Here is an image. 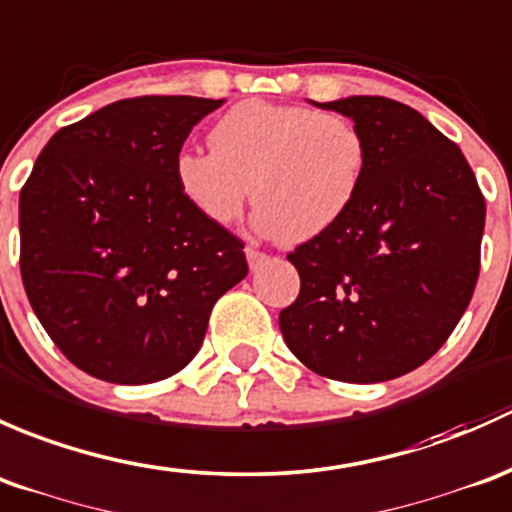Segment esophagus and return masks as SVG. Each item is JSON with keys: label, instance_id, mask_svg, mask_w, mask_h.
I'll return each mask as SVG.
<instances>
[{"label": "esophagus", "instance_id": "obj_1", "mask_svg": "<svg viewBox=\"0 0 512 512\" xmlns=\"http://www.w3.org/2000/svg\"><path fill=\"white\" fill-rule=\"evenodd\" d=\"M246 258H249L251 268H258L261 263L268 261V254H263V251H258V249H254V246H249V249H246Z\"/></svg>", "mask_w": 512, "mask_h": 512}]
</instances>
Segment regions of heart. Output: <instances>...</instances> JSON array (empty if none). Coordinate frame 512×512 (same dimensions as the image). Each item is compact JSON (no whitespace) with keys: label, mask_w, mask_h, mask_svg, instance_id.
<instances>
[{"label":"heart","mask_w":512,"mask_h":512,"mask_svg":"<svg viewBox=\"0 0 512 512\" xmlns=\"http://www.w3.org/2000/svg\"><path fill=\"white\" fill-rule=\"evenodd\" d=\"M209 145L177 152L182 197L207 221L226 226L254 194L258 234L291 244L325 234L350 212L370 162L365 133L352 118L268 100L226 110Z\"/></svg>","instance_id":"heart-1"}]
</instances>
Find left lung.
<instances>
[{"label":"left lung","mask_w":512,"mask_h":512,"mask_svg":"<svg viewBox=\"0 0 512 512\" xmlns=\"http://www.w3.org/2000/svg\"><path fill=\"white\" fill-rule=\"evenodd\" d=\"M360 125L365 182L333 229L288 254L300 293L286 345L337 382H387L424 365L456 328L481 271L486 199L456 142L399 100L315 103Z\"/></svg>","instance_id":"obj_1"}]
</instances>
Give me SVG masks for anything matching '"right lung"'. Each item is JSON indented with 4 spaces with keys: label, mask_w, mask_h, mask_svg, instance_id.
<instances>
[{
    "label": "right lung",
    "mask_w": 512,
    "mask_h": 512,
    "mask_svg": "<svg viewBox=\"0 0 512 512\" xmlns=\"http://www.w3.org/2000/svg\"><path fill=\"white\" fill-rule=\"evenodd\" d=\"M224 100L142 96L66 125L19 194L21 281L54 345L91 377L187 367L214 303L249 273L244 241L182 197L175 157Z\"/></svg>",
    "instance_id": "add662e5"
}]
</instances>
